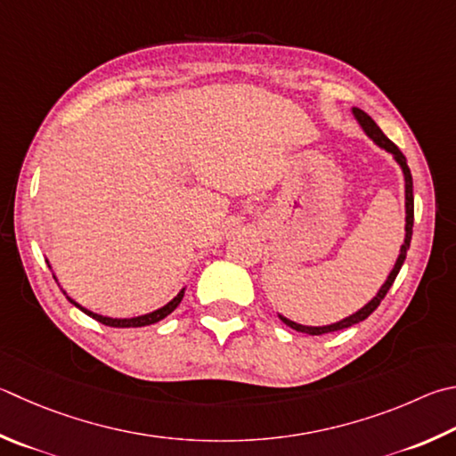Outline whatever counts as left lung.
Listing matches in <instances>:
<instances>
[{"mask_svg":"<svg viewBox=\"0 0 456 456\" xmlns=\"http://www.w3.org/2000/svg\"><path fill=\"white\" fill-rule=\"evenodd\" d=\"M353 118L357 119V123L361 126V129L365 131V135L370 139L372 143L379 145L380 149H385L387 153L393 155V159L396 161V165H399L401 171H403V177H404V241L401 245V251H399V256H396V263L393 265L391 273H388V277L385 279V283L380 285V289L377 291V295L372 297V299L365 305V307H361L359 311H354L353 314H349V317H345L341 321L337 322H330V325H321V327H313V325H301V322H295L291 319L283 317V314L277 313V317L285 322L287 327H291L295 330H299V333H307V335H325V333H333V330H341V329H346V327H353L357 325V322L365 321L369 314L375 311L379 307V303L385 299V295L388 289H391V285L395 283L396 275H399V271L403 267L404 259H407V249L411 247V237H412V221H415V197H412V175H411V169L407 165V157H404L401 153V149L396 147L391 139H388L383 131H380V127L377 126L375 121H372L370 115H367L362 110H359V107H353Z\"/></svg>","mask_w":456,"mask_h":456,"instance_id":"obj_1","label":"left lung"}]
</instances>
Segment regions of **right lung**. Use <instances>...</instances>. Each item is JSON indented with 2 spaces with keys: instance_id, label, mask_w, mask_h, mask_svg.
Listing matches in <instances>:
<instances>
[{
  "instance_id": "right-lung-1",
  "label": "right lung",
  "mask_w": 456,
  "mask_h": 456,
  "mask_svg": "<svg viewBox=\"0 0 456 456\" xmlns=\"http://www.w3.org/2000/svg\"><path fill=\"white\" fill-rule=\"evenodd\" d=\"M49 269H52V265H49ZM53 279L57 281V277L53 275ZM57 285H60V281H57ZM63 291V289H61ZM63 295L68 297V301L69 303H73L76 305L77 309H81L84 311L86 314H89L91 319H95V321H99V322H103V325H107V327H118V329H129V327H147V325H153V322H157V321H161V319H165L167 317L169 313H173L177 309V305L181 303V299H183V295H185V287L181 289V291L173 297V299L167 303V305H163V307H159V309H155V311H151V313H145V314H139V317H127V319H113V317H103V314H99V313H94V311H89V309H86V307H81L79 303H76L71 299V297L63 291Z\"/></svg>"
}]
</instances>
